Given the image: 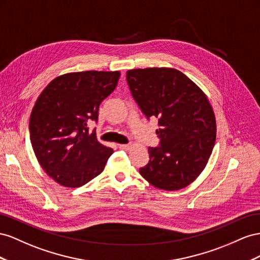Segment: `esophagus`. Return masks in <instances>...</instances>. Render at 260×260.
<instances>
[{"label":"esophagus","instance_id":"1","mask_svg":"<svg viewBox=\"0 0 260 260\" xmlns=\"http://www.w3.org/2000/svg\"><path fill=\"white\" fill-rule=\"evenodd\" d=\"M118 147L121 148V149H124V150H128L131 148V145L129 144H120L118 145Z\"/></svg>","mask_w":260,"mask_h":260}]
</instances>
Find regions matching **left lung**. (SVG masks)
<instances>
[{"instance_id": "obj_1", "label": "left lung", "mask_w": 260, "mask_h": 260, "mask_svg": "<svg viewBox=\"0 0 260 260\" xmlns=\"http://www.w3.org/2000/svg\"><path fill=\"white\" fill-rule=\"evenodd\" d=\"M126 80L147 118L157 117L159 147H149V162L139 173L154 187H186L205 169L216 142V117L207 95L180 71L129 70Z\"/></svg>"}]
</instances>
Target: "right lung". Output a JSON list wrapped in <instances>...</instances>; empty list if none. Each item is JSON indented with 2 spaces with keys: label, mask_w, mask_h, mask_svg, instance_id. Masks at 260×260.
I'll list each match as a JSON object with an SVG mask.
<instances>
[{
  "label": "right lung",
  "mask_w": 260,
  "mask_h": 260,
  "mask_svg": "<svg viewBox=\"0 0 260 260\" xmlns=\"http://www.w3.org/2000/svg\"><path fill=\"white\" fill-rule=\"evenodd\" d=\"M120 72L87 71L54 78L36 101L29 121L32 149L46 173L65 187L99 175L113 150L97 140L88 123L115 89Z\"/></svg>",
  "instance_id": "right-lung-1"
}]
</instances>
